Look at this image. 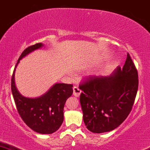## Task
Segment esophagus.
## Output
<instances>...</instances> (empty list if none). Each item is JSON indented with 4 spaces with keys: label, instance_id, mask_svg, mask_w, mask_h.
<instances>
[{
    "label": "esophagus",
    "instance_id": "1",
    "mask_svg": "<svg viewBox=\"0 0 150 150\" xmlns=\"http://www.w3.org/2000/svg\"><path fill=\"white\" fill-rule=\"evenodd\" d=\"M73 91H74V95L75 97H79L80 94L81 93V90L78 87V86H74L73 88Z\"/></svg>",
    "mask_w": 150,
    "mask_h": 150
}]
</instances>
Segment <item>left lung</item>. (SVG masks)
I'll use <instances>...</instances> for the list:
<instances>
[{
	"label": "left lung",
	"mask_w": 150,
	"mask_h": 150,
	"mask_svg": "<svg viewBox=\"0 0 150 150\" xmlns=\"http://www.w3.org/2000/svg\"><path fill=\"white\" fill-rule=\"evenodd\" d=\"M138 86V72L129 52L122 69L118 67L110 76H92L83 81L80 103L88 130L100 134L120 126L132 111Z\"/></svg>",
	"instance_id": "left-lung-1"
}]
</instances>
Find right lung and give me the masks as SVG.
Here are the masks:
<instances>
[{"label": "right lung", "instance_id": "obj_1", "mask_svg": "<svg viewBox=\"0 0 150 150\" xmlns=\"http://www.w3.org/2000/svg\"><path fill=\"white\" fill-rule=\"evenodd\" d=\"M43 45L37 43L29 46L20 55L11 77V92L16 109L21 118L30 129L42 134L56 132L64 121V108L67 99L73 94V84L57 83L41 97H23L15 86V70L19 61Z\"/></svg>", "mask_w": 150, "mask_h": 150}]
</instances>
